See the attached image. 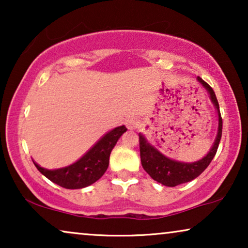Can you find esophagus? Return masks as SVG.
Masks as SVG:
<instances>
[{
    "label": "esophagus",
    "instance_id": "obj_1",
    "mask_svg": "<svg viewBox=\"0 0 248 248\" xmlns=\"http://www.w3.org/2000/svg\"><path fill=\"white\" fill-rule=\"evenodd\" d=\"M126 126L130 128V130H134V128H137L139 126V121L137 120V118H128V120L126 121Z\"/></svg>",
    "mask_w": 248,
    "mask_h": 248
}]
</instances>
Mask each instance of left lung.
I'll use <instances>...</instances> for the list:
<instances>
[{
	"mask_svg": "<svg viewBox=\"0 0 248 248\" xmlns=\"http://www.w3.org/2000/svg\"><path fill=\"white\" fill-rule=\"evenodd\" d=\"M198 80L202 83V86L209 91L210 98L212 103L218 110L219 116V126H218V134H217L216 141L213 143L211 150L209 154L202 158L201 160L192 162V164H185V162H179L171 160L164 155L160 154L157 149L152 147L150 143H148L142 134H139V142H140V157L142 167L145 171L150 175V177L155 181H157L160 184L169 187L184 184V183L191 182L193 179L198 177L205 170L206 167L212 161L213 157L218 150L220 140H221L222 134V117L220 114L219 104L217 100L216 93L211 87L205 82L204 80L198 77Z\"/></svg>",
	"mask_w": 248,
	"mask_h": 248,
	"instance_id": "8db88e82",
	"label": "left lung"
}]
</instances>
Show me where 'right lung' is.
<instances>
[{
  "label": "right lung",
  "mask_w": 248,
  "mask_h": 248,
  "mask_svg": "<svg viewBox=\"0 0 248 248\" xmlns=\"http://www.w3.org/2000/svg\"><path fill=\"white\" fill-rule=\"evenodd\" d=\"M127 128L118 126L105 134L82 158L67 167L48 170L35 164L36 168L42 174L55 184L64 188L77 189L87 187L97 182L107 170L109 164V155L121 135Z\"/></svg>",
  "instance_id": "add662e5"
}]
</instances>
